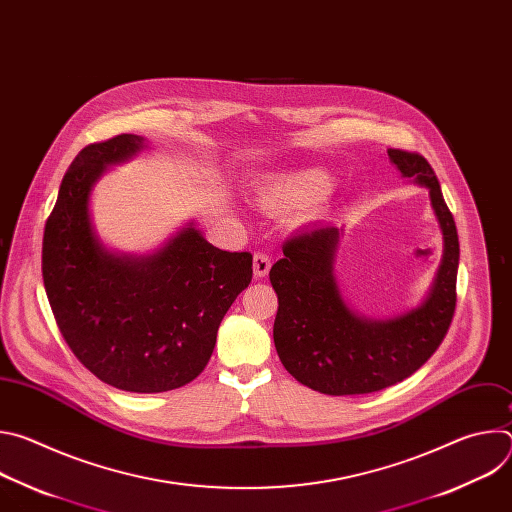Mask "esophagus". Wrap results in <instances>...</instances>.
I'll list each match as a JSON object with an SVG mask.
<instances>
[{"mask_svg": "<svg viewBox=\"0 0 512 512\" xmlns=\"http://www.w3.org/2000/svg\"><path fill=\"white\" fill-rule=\"evenodd\" d=\"M269 269H271V259H269V255H265V253H255V255H253V275H255V279H263V277L269 273Z\"/></svg>", "mask_w": 512, "mask_h": 512, "instance_id": "obj_1", "label": "esophagus"}]
</instances>
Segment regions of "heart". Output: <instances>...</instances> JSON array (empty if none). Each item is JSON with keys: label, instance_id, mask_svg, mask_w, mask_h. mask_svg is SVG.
Listing matches in <instances>:
<instances>
[{"label": "heart", "instance_id": "1", "mask_svg": "<svg viewBox=\"0 0 512 512\" xmlns=\"http://www.w3.org/2000/svg\"><path fill=\"white\" fill-rule=\"evenodd\" d=\"M332 174L324 168H302L267 176L257 186V202L271 214L300 210L302 218H316L324 210Z\"/></svg>", "mask_w": 512, "mask_h": 512}]
</instances>
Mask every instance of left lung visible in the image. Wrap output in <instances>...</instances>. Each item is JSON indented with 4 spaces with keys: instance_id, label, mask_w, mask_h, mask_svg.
I'll list each match as a JSON object with an SVG mask.
<instances>
[{
    "instance_id": "8db88e82",
    "label": "left lung",
    "mask_w": 512,
    "mask_h": 512,
    "mask_svg": "<svg viewBox=\"0 0 512 512\" xmlns=\"http://www.w3.org/2000/svg\"><path fill=\"white\" fill-rule=\"evenodd\" d=\"M409 182L427 188L444 253L427 296L393 318H369L350 308L336 277L344 227L324 225L291 239L269 279L279 308L273 342L285 371L324 395L375 393L413 375L442 344L456 310L460 243L440 182L419 154L389 150Z\"/></svg>"
}]
</instances>
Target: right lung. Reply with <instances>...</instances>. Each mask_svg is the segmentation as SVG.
<instances>
[{"label": "right lung", "instance_id": "1", "mask_svg": "<svg viewBox=\"0 0 512 512\" xmlns=\"http://www.w3.org/2000/svg\"><path fill=\"white\" fill-rule=\"evenodd\" d=\"M148 143L123 133L91 143L66 170L42 243V277L56 324L103 383L164 393L196 379L225 314L253 277L251 253L210 245L194 221L160 249H109L91 216L95 184Z\"/></svg>", "mask_w": 512, "mask_h": 512}]
</instances>
